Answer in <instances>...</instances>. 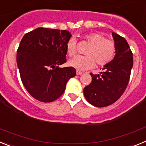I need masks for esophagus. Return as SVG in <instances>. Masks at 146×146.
<instances>
[{
	"instance_id": "obj_1",
	"label": "esophagus",
	"mask_w": 146,
	"mask_h": 146,
	"mask_svg": "<svg viewBox=\"0 0 146 146\" xmlns=\"http://www.w3.org/2000/svg\"><path fill=\"white\" fill-rule=\"evenodd\" d=\"M76 73H77V75H80V74H82V73H83V72H80V71H79V70H77V72H76Z\"/></svg>"
}]
</instances>
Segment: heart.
<instances>
[{"label": "heart", "instance_id": "heart-1", "mask_svg": "<svg viewBox=\"0 0 146 146\" xmlns=\"http://www.w3.org/2000/svg\"><path fill=\"white\" fill-rule=\"evenodd\" d=\"M84 39L88 44L86 49V55H77L69 60V65L78 70H86L92 68L95 62L98 66H103L111 62L116 55L117 45L114 40L105 38L104 35L99 33H91L85 35ZM66 52L69 56L77 53V42L71 38L66 42Z\"/></svg>", "mask_w": 146, "mask_h": 146}]
</instances>
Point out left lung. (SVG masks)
Listing matches in <instances>:
<instances>
[{"mask_svg":"<svg viewBox=\"0 0 146 146\" xmlns=\"http://www.w3.org/2000/svg\"><path fill=\"white\" fill-rule=\"evenodd\" d=\"M112 35L117 45L116 55L104 66L99 74H90L92 81L83 90L86 100L98 108L109 106L121 97L128 86L133 66L132 52L128 42L117 33Z\"/></svg>","mask_w":146,"mask_h":146,"instance_id":"left-lung-1","label":"left lung"}]
</instances>
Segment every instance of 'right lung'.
<instances>
[{"mask_svg": "<svg viewBox=\"0 0 146 146\" xmlns=\"http://www.w3.org/2000/svg\"><path fill=\"white\" fill-rule=\"evenodd\" d=\"M66 30L38 28L24 35L17 52L20 78L28 92L42 102L58 99L67 82L76 75L74 67H58L66 62Z\"/></svg>", "mask_w": 146, "mask_h": 146, "instance_id": "right-lung-1", "label": "right lung"}]
</instances>
